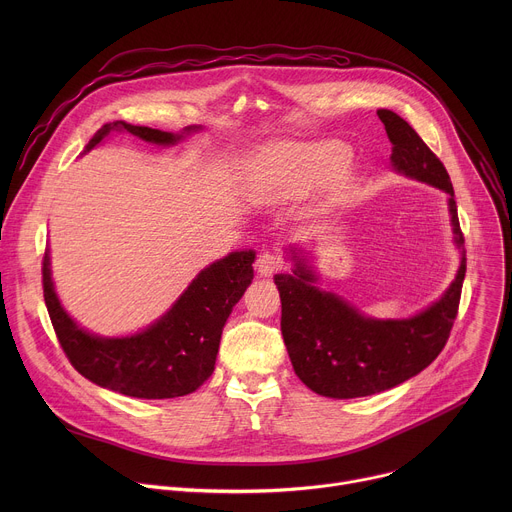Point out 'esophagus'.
<instances>
[{
  "label": "esophagus",
  "mask_w": 512,
  "mask_h": 512,
  "mask_svg": "<svg viewBox=\"0 0 512 512\" xmlns=\"http://www.w3.org/2000/svg\"><path fill=\"white\" fill-rule=\"evenodd\" d=\"M255 267H257V273H259V275L269 277V275L277 273V271L283 267V259H281L277 253L263 251V253H259V257H257V261H255Z\"/></svg>",
  "instance_id": "1"
}]
</instances>
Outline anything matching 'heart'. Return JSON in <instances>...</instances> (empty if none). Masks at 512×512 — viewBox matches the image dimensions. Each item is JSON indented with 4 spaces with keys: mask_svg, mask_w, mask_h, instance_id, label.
Returning a JSON list of instances; mask_svg holds the SVG:
<instances>
[{
    "mask_svg": "<svg viewBox=\"0 0 512 512\" xmlns=\"http://www.w3.org/2000/svg\"><path fill=\"white\" fill-rule=\"evenodd\" d=\"M330 166H332V158H330L328 152L312 150V152L304 154V160H300L296 176L304 178V180L306 178H314V176H320V174L328 172Z\"/></svg>",
    "mask_w": 512,
    "mask_h": 512,
    "instance_id": "1",
    "label": "heart"
}]
</instances>
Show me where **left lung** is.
<instances>
[{"mask_svg":"<svg viewBox=\"0 0 512 512\" xmlns=\"http://www.w3.org/2000/svg\"><path fill=\"white\" fill-rule=\"evenodd\" d=\"M377 115L393 143V168L450 194L456 243L462 247L454 186L446 166L403 117L389 109H379ZM464 275L462 253L458 275L442 300L409 320H373L316 287V275L296 257L294 273L275 275L281 334L296 375L314 393L334 399L367 397L405 383L444 350L458 316Z\"/></svg>","mask_w":512,"mask_h":512,"instance_id":"8db88e82","label":"left lung"}]
</instances>
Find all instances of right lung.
Returning a JSON list of instances; mask_svg holds the SVG:
<instances>
[{
    "mask_svg": "<svg viewBox=\"0 0 512 512\" xmlns=\"http://www.w3.org/2000/svg\"><path fill=\"white\" fill-rule=\"evenodd\" d=\"M113 129L160 145L182 139L168 131L113 121L93 135L85 152ZM192 129L196 127L186 131ZM253 261V251H235L214 261L196 275L166 316L125 338H99L72 322L54 294L48 253L42 261L44 302L66 358L85 379L127 397L172 399L196 391L212 375L225 322L253 279Z\"/></svg>",
    "mask_w": 512,
    "mask_h": 512,
    "instance_id": "add662e5",
    "label": "right lung"
}]
</instances>
